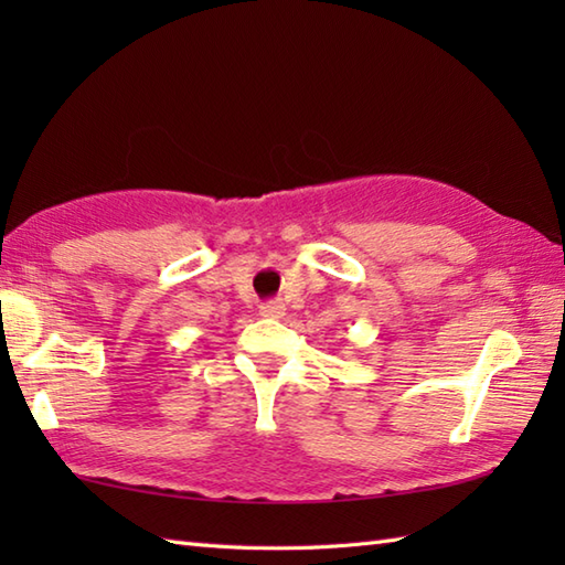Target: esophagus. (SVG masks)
I'll return each instance as SVG.
<instances>
[{
  "instance_id": "obj_1",
  "label": "esophagus",
  "mask_w": 565,
  "mask_h": 565,
  "mask_svg": "<svg viewBox=\"0 0 565 565\" xmlns=\"http://www.w3.org/2000/svg\"><path fill=\"white\" fill-rule=\"evenodd\" d=\"M259 313L264 318H281L286 313V306L281 301H267L259 306Z\"/></svg>"
}]
</instances>
